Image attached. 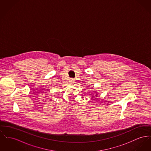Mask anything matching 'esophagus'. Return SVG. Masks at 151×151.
<instances>
[{
  "label": "esophagus",
  "instance_id": "1",
  "mask_svg": "<svg viewBox=\"0 0 151 151\" xmlns=\"http://www.w3.org/2000/svg\"><path fill=\"white\" fill-rule=\"evenodd\" d=\"M73 83H75L74 80H73V79H70V83L71 84H73Z\"/></svg>",
  "mask_w": 151,
  "mask_h": 151
}]
</instances>
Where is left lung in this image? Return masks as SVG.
<instances>
[{
  "label": "left lung",
  "mask_w": 151,
  "mask_h": 151,
  "mask_svg": "<svg viewBox=\"0 0 151 151\" xmlns=\"http://www.w3.org/2000/svg\"><path fill=\"white\" fill-rule=\"evenodd\" d=\"M95 93H96V95H95V96H97V93H96V92H95ZM92 97H93V95H92Z\"/></svg>",
  "instance_id": "obj_1"
}]
</instances>
